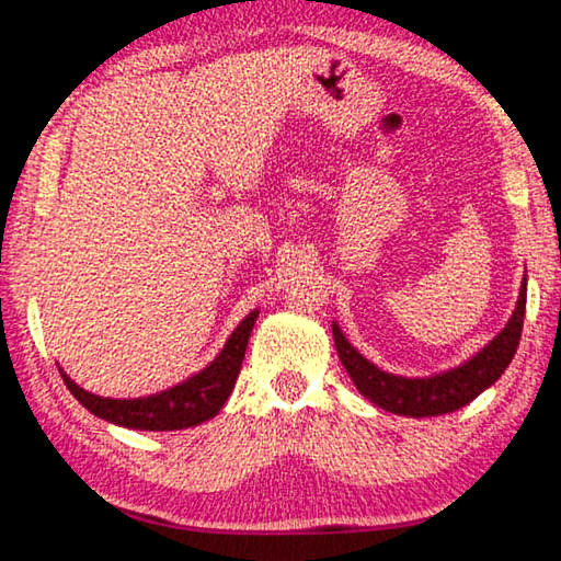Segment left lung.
<instances>
[{
	"label": "left lung",
	"instance_id": "1",
	"mask_svg": "<svg viewBox=\"0 0 561 561\" xmlns=\"http://www.w3.org/2000/svg\"><path fill=\"white\" fill-rule=\"evenodd\" d=\"M525 307L527 277L522 282L517 307L512 311L505 329L485 348H480L478 354L460 366L425 378H408L381 371V368L374 366L371 360L360 356L348 344L336 321L331 324V329H334V344L341 364H344L346 374L356 383L360 396H366L368 401L383 408L388 413L408 417H431L453 413L458 408L468 405L472 398H478L485 388H490L505 374V368L510 366V360L519 346L522 324H525Z\"/></svg>",
	"mask_w": 561,
	"mask_h": 561
}]
</instances>
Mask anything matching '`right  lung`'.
Wrapping results in <instances>:
<instances>
[{
    "label": "right lung",
    "mask_w": 561,
    "mask_h": 561,
    "mask_svg": "<svg viewBox=\"0 0 561 561\" xmlns=\"http://www.w3.org/2000/svg\"><path fill=\"white\" fill-rule=\"evenodd\" d=\"M257 314L260 311L254 309L240 321V327L232 331V336L227 339L220 356H217L210 366H205L201 374L190 376L187 381L153 396L103 398L83 391V388L76 386L61 368L59 371L66 388L73 393L76 401L83 408H89L93 415L103 417V421L136 431L193 428V425H201L220 413V408L225 405L227 398H230L237 374H240L242 368L247 341H250Z\"/></svg>",
    "instance_id": "1"
}]
</instances>
